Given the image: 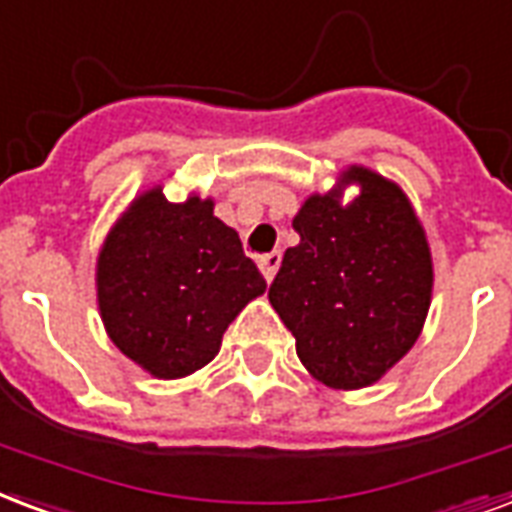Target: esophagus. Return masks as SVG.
I'll return each mask as SVG.
<instances>
[{
	"label": "esophagus",
	"instance_id": "esophagus-1",
	"mask_svg": "<svg viewBox=\"0 0 512 512\" xmlns=\"http://www.w3.org/2000/svg\"><path fill=\"white\" fill-rule=\"evenodd\" d=\"M278 267H280V253L278 251L267 253V256H261V259H259V270H261V275L267 278V283H272V278H275Z\"/></svg>",
	"mask_w": 512,
	"mask_h": 512
}]
</instances>
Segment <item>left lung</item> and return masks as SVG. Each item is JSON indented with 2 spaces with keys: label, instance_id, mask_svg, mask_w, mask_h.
Listing matches in <instances>:
<instances>
[{
  "label": "left lung",
  "instance_id": "8db88e82",
  "mask_svg": "<svg viewBox=\"0 0 512 512\" xmlns=\"http://www.w3.org/2000/svg\"><path fill=\"white\" fill-rule=\"evenodd\" d=\"M360 194L343 203L344 188ZM270 302L318 383L340 391L378 383L424 329L434 267L416 207L394 180L351 164L294 215Z\"/></svg>",
  "mask_w": 512,
  "mask_h": 512
}]
</instances>
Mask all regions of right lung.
Segmentation results:
<instances>
[{"instance_id": "1", "label": "right lung", "mask_w": 512, "mask_h": 512, "mask_svg": "<svg viewBox=\"0 0 512 512\" xmlns=\"http://www.w3.org/2000/svg\"><path fill=\"white\" fill-rule=\"evenodd\" d=\"M213 207L197 194L169 202L151 186L118 215L96 256L107 337L159 380L210 364L242 307L267 291L240 234Z\"/></svg>"}]
</instances>
